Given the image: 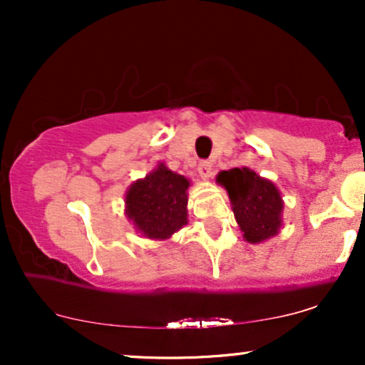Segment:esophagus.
<instances>
[{
    "instance_id": "34e87169",
    "label": "esophagus",
    "mask_w": 365,
    "mask_h": 365,
    "mask_svg": "<svg viewBox=\"0 0 365 365\" xmlns=\"http://www.w3.org/2000/svg\"><path fill=\"white\" fill-rule=\"evenodd\" d=\"M199 175L202 178H209L212 175V165L211 161H202L199 165Z\"/></svg>"
}]
</instances>
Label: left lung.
Wrapping results in <instances>:
<instances>
[{
    "label": "left lung",
    "instance_id": "1",
    "mask_svg": "<svg viewBox=\"0 0 365 365\" xmlns=\"http://www.w3.org/2000/svg\"><path fill=\"white\" fill-rule=\"evenodd\" d=\"M216 180L228 192L235 220L247 242L259 244L278 233L283 202L274 183L249 168L221 171Z\"/></svg>",
    "mask_w": 365,
    "mask_h": 365
}]
</instances>
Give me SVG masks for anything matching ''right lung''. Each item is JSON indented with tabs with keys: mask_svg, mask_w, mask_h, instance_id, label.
I'll list each match as a JSON object with an SVG mask.
<instances>
[{
	"mask_svg": "<svg viewBox=\"0 0 365 365\" xmlns=\"http://www.w3.org/2000/svg\"><path fill=\"white\" fill-rule=\"evenodd\" d=\"M190 183L165 165L133 183L127 192V216L148 238L165 240L187 225V188Z\"/></svg>",
	"mask_w": 365,
	"mask_h": 365,
	"instance_id": "add662e5",
	"label": "right lung"
}]
</instances>
